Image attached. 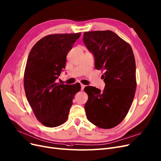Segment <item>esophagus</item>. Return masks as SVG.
<instances>
[{"label": "esophagus", "instance_id": "obj_1", "mask_svg": "<svg viewBox=\"0 0 161 161\" xmlns=\"http://www.w3.org/2000/svg\"><path fill=\"white\" fill-rule=\"evenodd\" d=\"M80 86H81V91H83V90H84V88H85V85H83V84H81Z\"/></svg>", "mask_w": 161, "mask_h": 161}]
</instances>
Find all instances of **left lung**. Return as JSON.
Instances as JSON below:
<instances>
[{
	"instance_id": "1",
	"label": "left lung",
	"mask_w": 161,
	"mask_h": 161,
	"mask_svg": "<svg viewBox=\"0 0 161 161\" xmlns=\"http://www.w3.org/2000/svg\"><path fill=\"white\" fill-rule=\"evenodd\" d=\"M83 42L95 57V68L104 71L103 92L86 86L87 119L102 129H111L124 119L136 94V60L130 45L110 30L85 31Z\"/></svg>"
}]
</instances>
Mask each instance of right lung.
Wrapping results in <instances>:
<instances>
[{"label":"right lung","mask_w":161,"mask_h":161,"mask_svg":"<svg viewBox=\"0 0 161 161\" xmlns=\"http://www.w3.org/2000/svg\"><path fill=\"white\" fill-rule=\"evenodd\" d=\"M81 33L50 34L31 48L25 65L24 86L36 118L46 127H55L67 120L80 85L59 84L56 79L65 68L66 58Z\"/></svg>","instance_id":"1"}]
</instances>
